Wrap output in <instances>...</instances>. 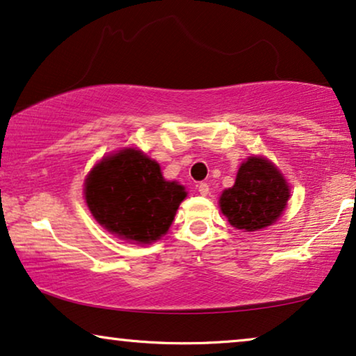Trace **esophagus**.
<instances>
[{"label":"esophagus","instance_id":"34e87169","mask_svg":"<svg viewBox=\"0 0 356 356\" xmlns=\"http://www.w3.org/2000/svg\"><path fill=\"white\" fill-rule=\"evenodd\" d=\"M198 192H200V195H203V197H207V195L209 193V185L202 182L198 185Z\"/></svg>","mask_w":356,"mask_h":356}]
</instances>
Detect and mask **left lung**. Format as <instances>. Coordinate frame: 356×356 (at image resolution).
Wrapping results in <instances>:
<instances>
[{"label": "left lung", "mask_w": 356, "mask_h": 356, "mask_svg": "<svg viewBox=\"0 0 356 356\" xmlns=\"http://www.w3.org/2000/svg\"><path fill=\"white\" fill-rule=\"evenodd\" d=\"M290 190L279 169L263 156H250L238 168L235 184L219 198L230 226L253 232L271 226L287 207Z\"/></svg>", "instance_id": "8db88e82"}]
</instances>
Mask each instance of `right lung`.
<instances>
[{
    "label": "right lung",
    "instance_id": "right-lung-1",
    "mask_svg": "<svg viewBox=\"0 0 356 356\" xmlns=\"http://www.w3.org/2000/svg\"><path fill=\"white\" fill-rule=\"evenodd\" d=\"M85 202L99 226L127 242L152 243L171 227L187 192L135 148L104 156L88 172Z\"/></svg>",
    "mask_w": 356,
    "mask_h": 356
}]
</instances>
